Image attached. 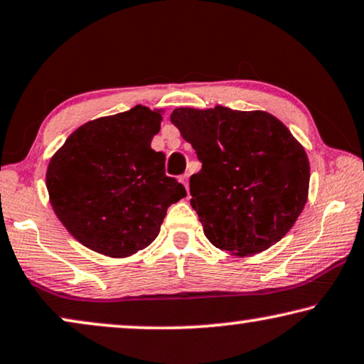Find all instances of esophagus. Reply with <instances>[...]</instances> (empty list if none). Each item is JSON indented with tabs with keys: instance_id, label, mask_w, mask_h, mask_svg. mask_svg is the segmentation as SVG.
<instances>
[{
	"instance_id": "34e87169",
	"label": "esophagus",
	"mask_w": 364,
	"mask_h": 364,
	"mask_svg": "<svg viewBox=\"0 0 364 364\" xmlns=\"http://www.w3.org/2000/svg\"><path fill=\"white\" fill-rule=\"evenodd\" d=\"M188 178H189V175H188V173H184V175H181V176H180V181H181V183H183V186H184V188H186V189H188V188H189V183H188Z\"/></svg>"
}]
</instances>
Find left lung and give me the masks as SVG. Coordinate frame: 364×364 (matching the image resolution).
<instances>
[{
	"instance_id": "obj_1",
	"label": "left lung",
	"mask_w": 364,
	"mask_h": 364,
	"mask_svg": "<svg viewBox=\"0 0 364 364\" xmlns=\"http://www.w3.org/2000/svg\"><path fill=\"white\" fill-rule=\"evenodd\" d=\"M170 120L203 163L189 193L209 242L240 257L279 242L309 198L310 163L290 130L267 112L223 105L180 107Z\"/></svg>"
}]
</instances>
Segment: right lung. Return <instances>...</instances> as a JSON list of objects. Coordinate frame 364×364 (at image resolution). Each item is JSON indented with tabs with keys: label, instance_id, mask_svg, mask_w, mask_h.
I'll return each mask as SVG.
<instances>
[{
	"label": "right lung",
	"instance_id": "right-lung-1",
	"mask_svg": "<svg viewBox=\"0 0 364 364\" xmlns=\"http://www.w3.org/2000/svg\"><path fill=\"white\" fill-rule=\"evenodd\" d=\"M160 125L161 110L136 105L87 122L50 158V206L85 247L129 257L156 239L166 209L186 196L151 148Z\"/></svg>",
	"mask_w": 364,
	"mask_h": 364
}]
</instances>
